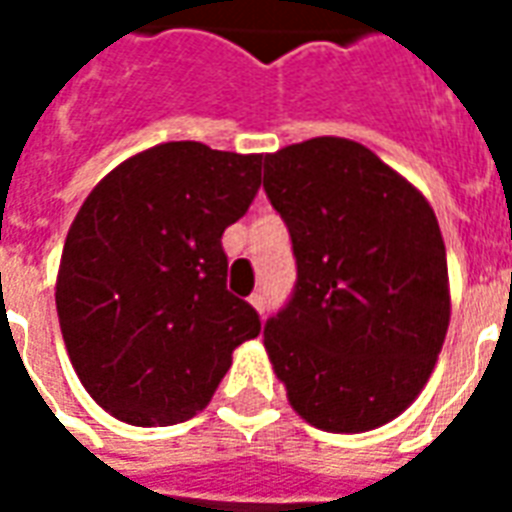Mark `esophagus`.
<instances>
[{
	"label": "esophagus",
	"instance_id": "1",
	"mask_svg": "<svg viewBox=\"0 0 512 512\" xmlns=\"http://www.w3.org/2000/svg\"><path fill=\"white\" fill-rule=\"evenodd\" d=\"M249 304H252L260 315L266 312V299H263V293H252V296H249Z\"/></svg>",
	"mask_w": 512,
	"mask_h": 512
}]
</instances>
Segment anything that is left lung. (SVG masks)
Here are the masks:
<instances>
[{"label":"left lung","mask_w":512,"mask_h":512,"mask_svg":"<svg viewBox=\"0 0 512 512\" xmlns=\"http://www.w3.org/2000/svg\"><path fill=\"white\" fill-rule=\"evenodd\" d=\"M263 189L285 219L296 290L263 345L293 411L365 433L406 411L450 326L436 213L400 172L343 136L266 153Z\"/></svg>","instance_id":"8db88e82"}]
</instances>
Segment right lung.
I'll list each match as a JSON object with an SVG mask.
<instances>
[{
	"label": "right lung",
	"instance_id": "add662e5",
	"mask_svg": "<svg viewBox=\"0 0 512 512\" xmlns=\"http://www.w3.org/2000/svg\"><path fill=\"white\" fill-rule=\"evenodd\" d=\"M260 153L164 142L117 164L76 213L57 315L98 406L139 428L208 406L260 318L227 290L222 233L260 189Z\"/></svg>",
	"mask_w": 512,
	"mask_h": 512
}]
</instances>
